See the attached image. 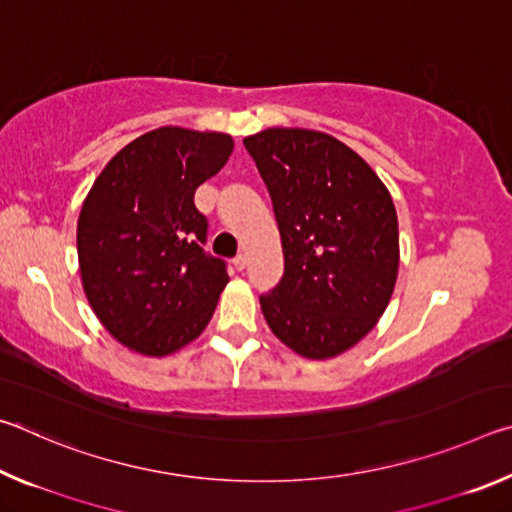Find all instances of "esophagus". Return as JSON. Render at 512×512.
Wrapping results in <instances>:
<instances>
[{"instance_id":"obj_1","label":"esophagus","mask_w":512,"mask_h":512,"mask_svg":"<svg viewBox=\"0 0 512 512\" xmlns=\"http://www.w3.org/2000/svg\"><path fill=\"white\" fill-rule=\"evenodd\" d=\"M246 264H248L246 255H237L235 259H232V266H235V271H244Z\"/></svg>"}]
</instances>
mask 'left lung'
<instances>
[{
    "label": "left lung",
    "mask_w": 512,
    "mask_h": 512,
    "mask_svg": "<svg viewBox=\"0 0 512 512\" xmlns=\"http://www.w3.org/2000/svg\"><path fill=\"white\" fill-rule=\"evenodd\" d=\"M268 187L284 275L259 298L271 332L300 357L334 359L379 323L400 268L393 196L336 137L266 128L244 137Z\"/></svg>",
    "instance_id": "1"
}]
</instances>
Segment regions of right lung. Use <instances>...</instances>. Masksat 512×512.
<instances>
[{"mask_svg": "<svg viewBox=\"0 0 512 512\" xmlns=\"http://www.w3.org/2000/svg\"><path fill=\"white\" fill-rule=\"evenodd\" d=\"M235 149L225 133L162 126L126 144L85 196L76 250L85 298L101 325L142 357L196 341L230 282L203 253L207 219L194 192Z\"/></svg>", "mask_w": 512, "mask_h": 512, "instance_id": "right-lung-1", "label": "right lung"}]
</instances>
